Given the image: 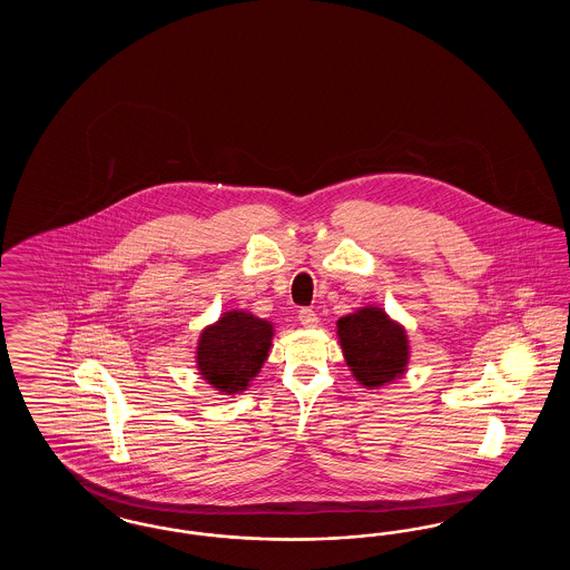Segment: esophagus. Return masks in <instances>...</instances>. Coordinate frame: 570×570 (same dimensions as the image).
<instances>
[{
  "instance_id": "1",
  "label": "esophagus",
  "mask_w": 570,
  "mask_h": 570,
  "mask_svg": "<svg viewBox=\"0 0 570 570\" xmlns=\"http://www.w3.org/2000/svg\"><path fill=\"white\" fill-rule=\"evenodd\" d=\"M298 323L307 326V328H312V326L318 325V314L314 309H309V307H303V309H298Z\"/></svg>"
}]
</instances>
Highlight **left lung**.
<instances>
[{"mask_svg":"<svg viewBox=\"0 0 570 570\" xmlns=\"http://www.w3.org/2000/svg\"><path fill=\"white\" fill-rule=\"evenodd\" d=\"M344 358L358 384L379 389L406 374L410 346L406 328L380 307H361L337 321Z\"/></svg>","mask_w":570,"mask_h":570,"instance_id":"left-lung-1","label":"left lung"}]
</instances>
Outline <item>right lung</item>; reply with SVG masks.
Segmentation results:
<instances>
[{
	"mask_svg": "<svg viewBox=\"0 0 570 570\" xmlns=\"http://www.w3.org/2000/svg\"><path fill=\"white\" fill-rule=\"evenodd\" d=\"M272 340L269 321L242 309L224 312L216 325L203 328L198 337V374L224 395L242 393L267 361Z\"/></svg>",
	"mask_w": 570,
	"mask_h": 570,
	"instance_id": "1",
	"label": "right lung"
}]
</instances>
